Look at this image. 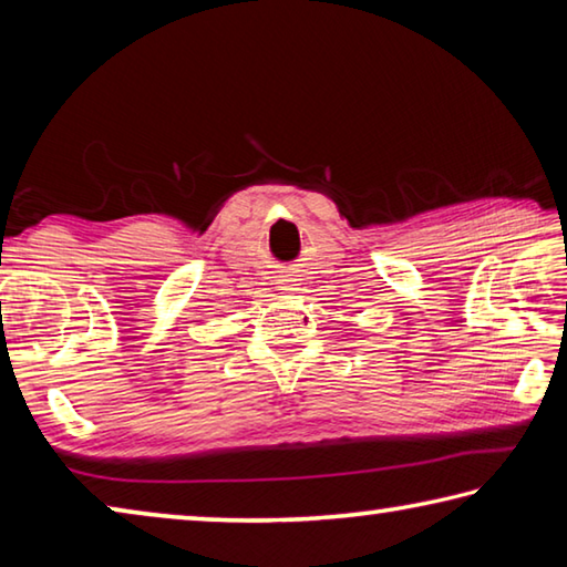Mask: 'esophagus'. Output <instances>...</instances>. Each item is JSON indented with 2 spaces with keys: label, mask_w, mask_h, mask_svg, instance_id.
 Segmentation results:
<instances>
[{
  "label": "esophagus",
  "mask_w": 567,
  "mask_h": 567,
  "mask_svg": "<svg viewBox=\"0 0 567 567\" xmlns=\"http://www.w3.org/2000/svg\"><path fill=\"white\" fill-rule=\"evenodd\" d=\"M282 282H285V285H282L285 290H295V287H292V280H282Z\"/></svg>",
  "instance_id": "34e87169"
}]
</instances>
